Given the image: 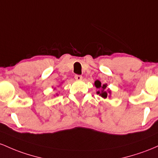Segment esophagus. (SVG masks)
Returning <instances> with one entry per match:
<instances>
[{
	"label": "esophagus",
	"instance_id": "obj_1",
	"mask_svg": "<svg viewBox=\"0 0 158 158\" xmlns=\"http://www.w3.org/2000/svg\"><path fill=\"white\" fill-rule=\"evenodd\" d=\"M74 78H75V80H77V81H81V80L83 79V77L81 75L76 74V75L74 76Z\"/></svg>",
	"mask_w": 158,
	"mask_h": 158
}]
</instances>
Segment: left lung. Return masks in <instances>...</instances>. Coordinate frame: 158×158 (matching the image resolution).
Returning a JSON list of instances; mask_svg holds the SVG:
<instances>
[{
  "instance_id": "8db88e82",
  "label": "left lung",
  "mask_w": 158,
  "mask_h": 158,
  "mask_svg": "<svg viewBox=\"0 0 158 158\" xmlns=\"http://www.w3.org/2000/svg\"><path fill=\"white\" fill-rule=\"evenodd\" d=\"M94 86L98 89L96 93L100 95L101 97H102L103 98H107V97H110L111 90L110 89H107V84H102L100 81L97 80V81H95Z\"/></svg>"
}]
</instances>
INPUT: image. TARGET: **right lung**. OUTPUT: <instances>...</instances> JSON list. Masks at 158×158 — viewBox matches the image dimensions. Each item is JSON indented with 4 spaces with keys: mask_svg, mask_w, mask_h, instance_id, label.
Returning <instances> with one entry per match:
<instances>
[{
    "mask_svg": "<svg viewBox=\"0 0 158 158\" xmlns=\"http://www.w3.org/2000/svg\"><path fill=\"white\" fill-rule=\"evenodd\" d=\"M54 89H55V88H54ZM56 95H58V94H56ZM54 96H55V95H54Z\"/></svg>",
    "mask_w": 158,
    "mask_h": 158,
    "instance_id": "1",
    "label": "right lung"
}]
</instances>
